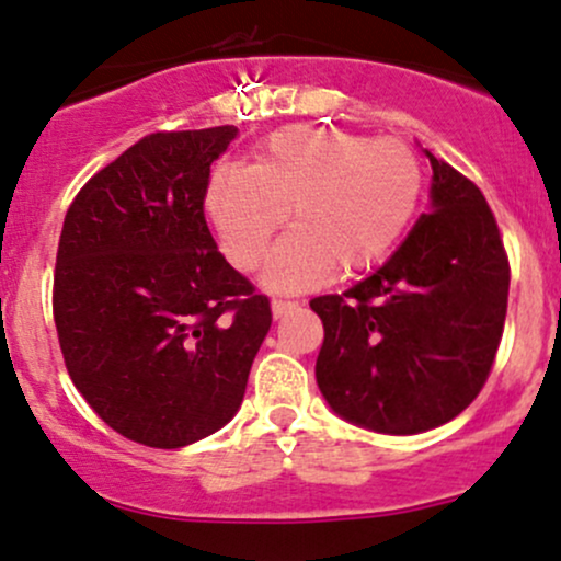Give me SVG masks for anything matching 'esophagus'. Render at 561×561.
Segmentation results:
<instances>
[{
	"mask_svg": "<svg viewBox=\"0 0 561 561\" xmlns=\"http://www.w3.org/2000/svg\"><path fill=\"white\" fill-rule=\"evenodd\" d=\"M296 306H298L296 300H282V298H274V300H271V311H274L276 320H279V317H285L287 311L296 309Z\"/></svg>",
	"mask_w": 561,
	"mask_h": 561,
	"instance_id": "1",
	"label": "esophagus"
}]
</instances>
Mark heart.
Listing matches in <instances>:
<instances>
[{
    "mask_svg": "<svg viewBox=\"0 0 561 561\" xmlns=\"http://www.w3.org/2000/svg\"><path fill=\"white\" fill-rule=\"evenodd\" d=\"M422 161L405 141L341 128L271 134L255 163H226L206 191V215L239 271L263 261L290 211L287 236L265 265V285L304 290L322 276H352L392 252L422 202Z\"/></svg>",
    "mask_w": 561,
    "mask_h": 561,
    "instance_id": "obj_1",
    "label": "heart"
}]
</instances>
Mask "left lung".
<instances>
[{"mask_svg":"<svg viewBox=\"0 0 561 561\" xmlns=\"http://www.w3.org/2000/svg\"><path fill=\"white\" fill-rule=\"evenodd\" d=\"M427 158L433 211L379 271L309 304L325 328L314 370L330 409L389 435L440 427L479 398L508 311L511 263L486 198Z\"/></svg>","mask_w":561,"mask_h":561,"instance_id":"left-lung-1","label":"left lung"}]
</instances>
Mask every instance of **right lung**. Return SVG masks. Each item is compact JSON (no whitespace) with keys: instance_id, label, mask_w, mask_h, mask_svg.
I'll return each mask as SVG.
<instances>
[{"instance_id":"right-lung-1","label":"right lung","mask_w":561,"mask_h":561,"mask_svg":"<svg viewBox=\"0 0 561 561\" xmlns=\"http://www.w3.org/2000/svg\"><path fill=\"white\" fill-rule=\"evenodd\" d=\"M236 126L156 131L64 217L53 320L69 379L115 433L180 449L231 422L271 328L268 298L217 250L209 167Z\"/></svg>"}]
</instances>
